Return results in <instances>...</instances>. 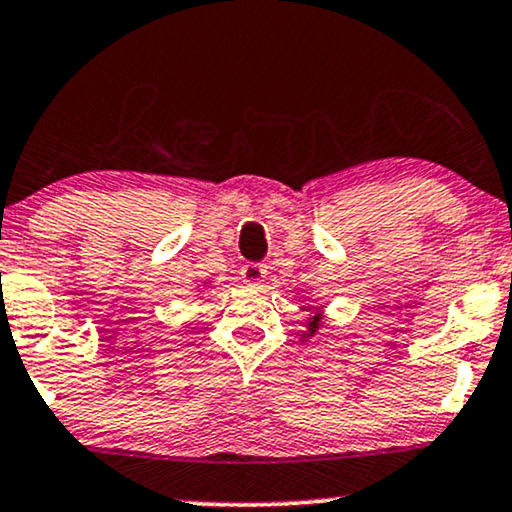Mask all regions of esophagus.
I'll use <instances>...</instances> for the list:
<instances>
[{"label": "esophagus", "mask_w": 512, "mask_h": 512, "mask_svg": "<svg viewBox=\"0 0 512 512\" xmlns=\"http://www.w3.org/2000/svg\"><path fill=\"white\" fill-rule=\"evenodd\" d=\"M240 279L248 283L250 288H260L264 279H267V267L260 262H248L240 267Z\"/></svg>", "instance_id": "34e87169"}]
</instances>
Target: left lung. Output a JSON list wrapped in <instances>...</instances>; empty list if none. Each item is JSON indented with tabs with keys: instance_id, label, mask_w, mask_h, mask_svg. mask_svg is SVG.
I'll list each match as a JSON object with an SVG mask.
<instances>
[{
	"instance_id": "8db88e82",
	"label": "left lung",
	"mask_w": 512,
	"mask_h": 512,
	"mask_svg": "<svg viewBox=\"0 0 512 512\" xmlns=\"http://www.w3.org/2000/svg\"><path fill=\"white\" fill-rule=\"evenodd\" d=\"M305 310V307H303ZM307 310H312V307H307ZM322 312H319V307H315V312H312V317H310V322H307V326H310V331H307L305 336H315V331L319 329V326H322Z\"/></svg>"
}]
</instances>
